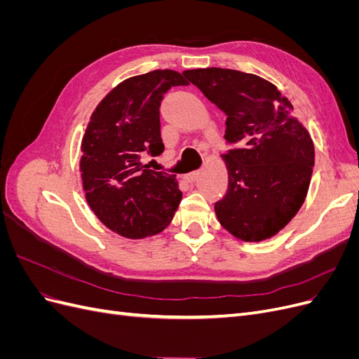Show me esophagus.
<instances>
[{
  "instance_id": "esophagus-1",
  "label": "esophagus",
  "mask_w": 359,
  "mask_h": 359,
  "mask_svg": "<svg viewBox=\"0 0 359 359\" xmlns=\"http://www.w3.org/2000/svg\"><path fill=\"white\" fill-rule=\"evenodd\" d=\"M199 173H201V170H193V172H190V173H186V175H184L182 178L186 180L187 182H193L194 180H196V177L199 175Z\"/></svg>"
}]
</instances>
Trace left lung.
<instances>
[{"mask_svg":"<svg viewBox=\"0 0 359 359\" xmlns=\"http://www.w3.org/2000/svg\"><path fill=\"white\" fill-rule=\"evenodd\" d=\"M226 118L224 139L241 148L223 154L227 191L215 202L220 224L238 240L259 243L274 236L295 217L307 196L313 140L293 106L260 76L208 67L182 73Z\"/></svg>","mask_w":359,"mask_h":359,"instance_id":"8db88e82","label":"left lung"}]
</instances>
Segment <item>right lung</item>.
<instances>
[{
  "mask_svg": "<svg viewBox=\"0 0 359 359\" xmlns=\"http://www.w3.org/2000/svg\"><path fill=\"white\" fill-rule=\"evenodd\" d=\"M178 85L187 81L175 70L123 81L97 104L82 137L79 168L86 202L106 227L130 240L166 229L182 198L175 175L144 163L145 156L165 149L160 103Z\"/></svg>",
  "mask_w": 359,
  "mask_h": 359,
  "instance_id": "add662e5",
  "label": "right lung"
}]
</instances>
